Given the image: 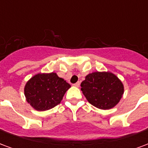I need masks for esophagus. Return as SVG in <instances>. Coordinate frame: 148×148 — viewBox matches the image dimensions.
Returning <instances> with one entry per match:
<instances>
[{"instance_id":"obj_1","label":"esophagus","mask_w":148,"mask_h":148,"mask_svg":"<svg viewBox=\"0 0 148 148\" xmlns=\"http://www.w3.org/2000/svg\"><path fill=\"white\" fill-rule=\"evenodd\" d=\"M74 86L75 87H79V86H80V82H77V83L74 84Z\"/></svg>"}]
</instances>
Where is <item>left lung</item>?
<instances>
[{
  "label": "left lung",
  "instance_id": "8db88e82",
  "mask_svg": "<svg viewBox=\"0 0 148 148\" xmlns=\"http://www.w3.org/2000/svg\"><path fill=\"white\" fill-rule=\"evenodd\" d=\"M81 87L87 101L97 109L104 110L116 106L124 92L122 82L109 71H96L87 74Z\"/></svg>",
  "mask_w": 148,
  "mask_h": 148
}]
</instances>
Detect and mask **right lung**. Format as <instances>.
I'll return each instance as SVG.
<instances>
[{
	"instance_id": "add662e5",
	"label": "right lung",
	"mask_w": 148,
	"mask_h": 148,
	"mask_svg": "<svg viewBox=\"0 0 148 148\" xmlns=\"http://www.w3.org/2000/svg\"><path fill=\"white\" fill-rule=\"evenodd\" d=\"M71 85L55 72L39 73L27 81L24 86L26 101L37 111H46L61 102Z\"/></svg>"
}]
</instances>
